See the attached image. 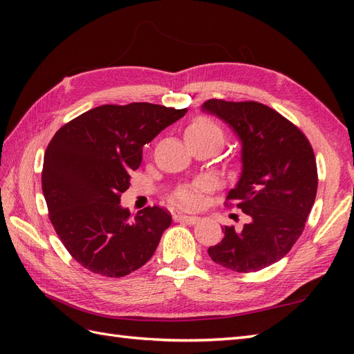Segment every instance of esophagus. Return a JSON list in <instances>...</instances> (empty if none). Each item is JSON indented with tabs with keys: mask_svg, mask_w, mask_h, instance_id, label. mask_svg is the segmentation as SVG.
Masks as SVG:
<instances>
[{
	"mask_svg": "<svg viewBox=\"0 0 354 354\" xmlns=\"http://www.w3.org/2000/svg\"><path fill=\"white\" fill-rule=\"evenodd\" d=\"M174 220L181 221V223H187V224H196L201 218L196 216H187V214H183V212H176Z\"/></svg>",
	"mask_w": 354,
	"mask_h": 354,
	"instance_id": "34e87169",
	"label": "esophagus"
}]
</instances>
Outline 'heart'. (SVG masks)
<instances>
[{"mask_svg": "<svg viewBox=\"0 0 354 354\" xmlns=\"http://www.w3.org/2000/svg\"><path fill=\"white\" fill-rule=\"evenodd\" d=\"M185 137L187 143H194L199 140H207V138H220L223 142V131L221 128L212 122L208 118L199 116L195 121H192L185 130ZM207 187L205 181H199L194 187H185V189H178L176 192V201L180 203L181 207L192 208V207H198L201 198L198 195V190H202Z\"/></svg>", "mask_w": 354, "mask_h": 354, "instance_id": "heart-1", "label": "heart"}]
</instances>
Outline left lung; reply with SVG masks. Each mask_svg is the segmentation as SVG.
Segmentation results:
<instances>
[{
    "instance_id": "left-lung-1",
    "label": "left lung",
    "mask_w": 354,
    "mask_h": 354,
    "mask_svg": "<svg viewBox=\"0 0 354 354\" xmlns=\"http://www.w3.org/2000/svg\"><path fill=\"white\" fill-rule=\"evenodd\" d=\"M202 109L229 124L242 143V174L227 195L250 216L241 232L224 226L209 246L214 263L239 273L259 272L291 251L316 199L313 147L297 125L259 102L211 99Z\"/></svg>"
}]
</instances>
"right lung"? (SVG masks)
I'll return each mask as SVG.
<instances>
[{
  "instance_id": "add662e5",
  "label": "right lung",
  "mask_w": 354,
  "mask_h": 354,
  "mask_svg": "<svg viewBox=\"0 0 354 354\" xmlns=\"http://www.w3.org/2000/svg\"><path fill=\"white\" fill-rule=\"evenodd\" d=\"M186 112L152 103L103 104L53 136L41 176L48 218L87 270L122 277L151 260L171 214L147 207L131 218L120 201L142 164L143 146Z\"/></svg>"
}]
</instances>
